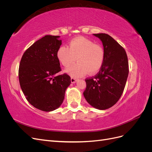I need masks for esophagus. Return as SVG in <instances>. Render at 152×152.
<instances>
[{
	"label": "esophagus",
	"instance_id": "obj_1",
	"mask_svg": "<svg viewBox=\"0 0 152 152\" xmlns=\"http://www.w3.org/2000/svg\"><path fill=\"white\" fill-rule=\"evenodd\" d=\"M77 80V79H76V78L75 77H71V82L72 83H75V82H76Z\"/></svg>",
	"mask_w": 152,
	"mask_h": 152
}]
</instances>
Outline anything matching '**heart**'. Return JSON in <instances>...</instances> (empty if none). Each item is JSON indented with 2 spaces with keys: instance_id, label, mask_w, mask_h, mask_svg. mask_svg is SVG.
<instances>
[{
  "instance_id": "b5f03b06",
  "label": "heart",
  "mask_w": 152,
  "mask_h": 152,
  "mask_svg": "<svg viewBox=\"0 0 152 152\" xmlns=\"http://www.w3.org/2000/svg\"><path fill=\"white\" fill-rule=\"evenodd\" d=\"M57 58L61 65L68 67L75 61L77 63L69 67L66 72L72 77H80L98 72L104 59V50L102 45L83 37L72 39L67 45H63L57 50Z\"/></svg>"
}]
</instances>
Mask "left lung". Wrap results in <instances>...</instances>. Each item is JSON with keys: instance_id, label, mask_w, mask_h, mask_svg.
Returning <instances> with one entry per match:
<instances>
[{"instance_id": "left-lung-1", "label": "left lung", "mask_w": 152, "mask_h": 152, "mask_svg": "<svg viewBox=\"0 0 152 152\" xmlns=\"http://www.w3.org/2000/svg\"><path fill=\"white\" fill-rule=\"evenodd\" d=\"M103 43L104 59L95 76L87 78L84 96L92 107L106 110L116 104L125 87L129 74V63L125 49L111 36L95 34Z\"/></svg>"}]
</instances>
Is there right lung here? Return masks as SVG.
Wrapping results in <instances>:
<instances>
[{"mask_svg": "<svg viewBox=\"0 0 152 152\" xmlns=\"http://www.w3.org/2000/svg\"><path fill=\"white\" fill-rule=\"evenodd\" d=\"M59 37L49 35L36 41L23 54L18 70L20 84L27 101L44 112L59 107L71 84L66 73L57 75L61 70L56 55L62 42Z\"/></svg>", "mask_w": 152, "mask_h": 152, "instance_id": "obj_1", "label": "right lung"}]
</instances>
